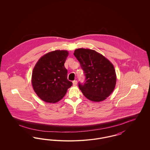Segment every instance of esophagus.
Listing matches in <instances>:
<instances>
[{
	"mask_svg": "<svg viewBox=\"0 0 150 150\" xmlns=\"http://www.w3.org/2000/svg\"><path fill=\"white\" fill-rule=\"evenodd\" d=\"M77 83H78L77 80H74V81H72V83H73V85H74V86H76V85L77 84Z\"/></svg>",
	"mask_w": 150,
	"mask_h": 150,
	"instance_id": "esophagus-1",
	"label": "esophagus"
}]
</instances>
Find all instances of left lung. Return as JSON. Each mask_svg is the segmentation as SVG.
<instances>
[{
	"label": "left lung",
	"instance_id": "left-lung-1",
	"mask_svg": "<svg viewBox=\"0 0 150 150\" xmlns=\"http://www.w3.org/2000/svg\"><path fill=\"white\" fill-rule=\"evenodd\" d=\"M74 56L78 60L86 76L79 89L86 98L94 102L106 99L114 90L116 76L114 67L109 60L95 50L79 48Z\"/></svg>",
	"mask_w": 150,
	"mask_h": 150
}]
</instances>
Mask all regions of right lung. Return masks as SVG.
<instances>
[{
	"label": "right lung",
	"mask_w": 150,
	"mask_h": 150,
	"mask_svg": "<svg viewBox=\"0 0 150 150\" xmlns=\"http://www.w3.org/2000/svg\"><path fill=\"white\" fill-rule=\"evenodd\" d=\"M67 50H57L47 53L35 64L31 82L38 96L44 102L56 103L61 100L72 85L68 80L64 64Z\"/></svg>",
	"instance_id": "add662e5"
}]
</instances>
